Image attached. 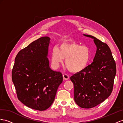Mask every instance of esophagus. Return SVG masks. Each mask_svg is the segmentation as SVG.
<instances>
[{
  "mask_svg": "<svg viewBox=\"0 0 123 123\" xmlns=\"http://www.w3.org/2000/svg\"><path fill=\"white\" fill-rule=\"evenodd\" d=\"M63 79L64 80H68L69 79V78H70L68 75L67 74H64L63 75Z\"/></svg>",
  "mask_w": 123,
  "mask_h": 123,
  "instance_id": "esophagus-1",
  "label": "esophagus"
}]
</instances>
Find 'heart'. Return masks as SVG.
<instances>
[{
	"instance_id": "b5f03b06",
	"label": "heart",
	"mask_w": 123,
	"mask_h": 123,
	"mask_svg": "<svg viewBox=\"0 0 123 123\" xmlns=\"http://www.w3.org/2000/svg\"><path fill=\"white\" fill-rule=\"evenodd\" d=\"M51 62L53 67H59L65 59L64 64L68 71L77 73L86 68L89 64L91 52L89 47L80 45L74 41L61 43L58 48L55 47L51 52Z\"/></svg>"
}]
</instances>
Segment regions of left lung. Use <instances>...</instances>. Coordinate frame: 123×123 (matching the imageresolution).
Wrapping results in <instances>:
<instances>
[{"instance_id": "obj_1", "label": "left lung", "mask_w": 123, "mask_h": 123, "mask_svg": "<svg viewBox=\"0 0 123 123\" xmlns=\"http://www.w3.org/2000/svg\"><path fill=\"white\" fill-rule=\"evenodd\" d=\"M97 51L93 62L70 77L74 84V100L82 108L89 109L103 102L111 94L116 73L115 61L106 43L89 35Z\"/></svg>"}]
</instances>
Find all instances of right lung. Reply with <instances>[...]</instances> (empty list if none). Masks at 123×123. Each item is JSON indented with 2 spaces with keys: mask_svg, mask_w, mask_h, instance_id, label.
<instances>
[{
  "mask_svg": "<svg viewBox=\"0 0 123 123\" xmlns=\"http://www.w3.org/2000/svg\"><path fill=\"white\" fill-rule=\"evenodd\" d=\"M50 38L34 41L18 52L12 80L18 99L29 108L44 111L51 105L63 81L60 72L52 70L47 58Z\"/></svg>",
  "mask_w": 123,
  "mask_h": 123,
  "instance_id": "add662e5",
  "label": "right lung"
}]
</instances>
